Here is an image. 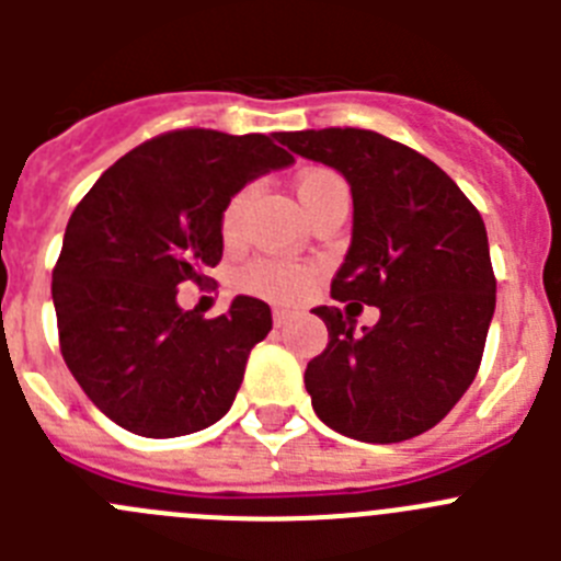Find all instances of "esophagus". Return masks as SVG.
Masks as SVG:
<instances>
[{
  "label": "esophagus",
  "mask_w": 561,
  "mask_h": 561,
  "mask_svg": "<svg viewBox=\"0 0 561 561\" xmlns=\"http://www.w3.org/2000/svg\"><path fill=\"white\" fill-rule=\"evenodd\" d=\"M291 317H295V311H286V309L272 311V320H275L277 329H280V325H286V323H291Z\"/></svg>",
  "instance_id": "1"
}]
</instances>
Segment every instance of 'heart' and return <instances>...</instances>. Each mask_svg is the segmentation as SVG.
<instances>
[{"label":"heart","mask_w":561,"mask_h":561,"mask_svg":"<svg viewBox=\"0 0 561 561\" xmlns=\"http://www.w3.org/2000/svg\"><path fill=\"white\" fill-rule=\"evenodd\" d=\"M295 193L309 219L317 213V207L329 202L336 193H348V185L340 173L331 168H306L297 173ZM250 199V191L232 193L227 205L221 207L219 216V236L225 247H236L241 241V221H244V207ZM314 266L289 261V257H252L238 270L236 280L241 289L252 291L257 297H266L272 304H291L297 297H304L309 286L314 284Z\"/></svg>","instance_id":"1"}]
</instances>
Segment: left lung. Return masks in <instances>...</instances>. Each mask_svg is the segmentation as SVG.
<instances>
[{"mask_svg":"<svg viewBox=\"0 0 561 561\" xmlns=\"http://www.w3.org/2000/svg\"><path fill=\"white\" fill-rule=\"evenodd\" d=\"M291 153L336 168L354 196L348 255L317 306L329 345L306 368L311 408L336 433L399 444L435 427L469 390L494 314L478 207L433 160L368 128L280 131ZM382 317L353 334L360 304Z\"/></svg>","mask_w":561,"mask_h":561,"instance_id":"8db88e82","label":"left lung"}]
</instances>
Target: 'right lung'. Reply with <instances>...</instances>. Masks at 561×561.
Returning <instances> with one entry per match:
<instances>
[{"mask_svg": "<svg viewBox=\"0 0 561 561\" xmlns=\"http://www.w3.org/2000/svg\"><path fill=\"white\" fill-rule=\"evenodd\" d=\"M277 134L176 128L114 162L69 216L53 270L69 374L103 415L146 438L210 427L230 410L247 356L272 329L257 297L205 320L176 304L221 261L232 193L291 165Z\"/></svg>", "mask_w": 561, "mask_h": 561, "instance_id": "add662e5", "label": "right lung"}]
</instances>
